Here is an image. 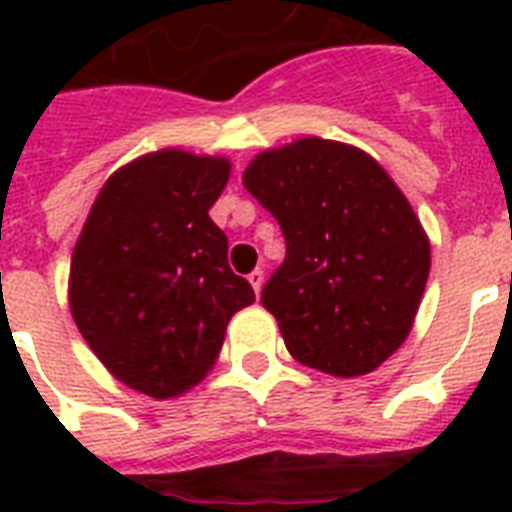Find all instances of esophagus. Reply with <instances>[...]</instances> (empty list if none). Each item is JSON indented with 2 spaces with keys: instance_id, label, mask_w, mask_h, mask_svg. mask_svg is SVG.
I'll return each mask as SVG.
<instances>
[{
  "instance_id": "obj_1",
  "label": "esophagus",
  "mask_w": 512,
  "mask_h": 512,
  "mask_svg": "<svg viewBox=\"0 0 512 512\" xmlns=\"http://www.w3.org/2000/svg\"><path fill=\"white\" fill-rule=\"evenodd\" d=\"M247 279H249V284H252V289H255V292H260V289H263V279H265L263 268H255V271L249 273Z\"/></svg>"
}]
</instances>
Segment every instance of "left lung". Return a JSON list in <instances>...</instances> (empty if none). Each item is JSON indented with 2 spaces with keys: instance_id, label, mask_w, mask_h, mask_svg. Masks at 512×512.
Returning a JSON list of instances; mask_svg holds the SVG:
<instances>
[{
  "instance_id": "left-lung-1",
  "label": "left lung",
  "mask_w": 512,
  "mask_h": 512,
  "mask_svg": "<svg viewBox=\"0 0 512 512\" xmlns=\"http://www.w3.org/2000/svg\"><path fill=\"white\" fill-rule=\"evenodd\" d=\"M244 185L287 241L260 300L289 353L335 377L377 369L428 284L430 241L412 204L372 156L321 138L263 151Z\"/></svg>"
}]
</instances>
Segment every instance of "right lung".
Returning <instances> with one entry per match:
<instances>
[{
  "label": "right lung",
  "instance_id": "1",
  "mask_svg": "<svg viewBox=\"0 0 512 512\" xmlns=\"http://www.w3.org/2000/svg\"><path fill=\"white\" fill-rule=\"evenodd\" d=\"M228 172V159L177 148L140 156L108 177L76 241V327L116 380L151 398L193 388L233 313L255 303L209 217Z\"/></svg>",
  "mask_w": 512,
  "mask_h": 512
}]
</instances>
